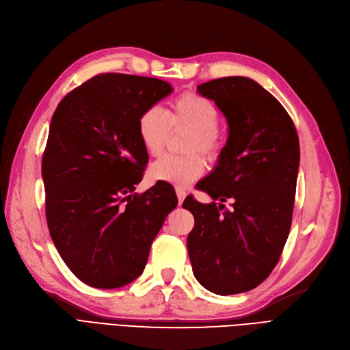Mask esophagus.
<instances>
[{
    "mask_svg": "<svg viewBox=\"0 0 350 350\" xmlns=\"http://www.w3.org/2000/svg\"><path fill=\"white\" fill-rule=\"evenodd\" d=\"M175 191H176V197H178V203H179V204H183L184 198L187 197L185 190H184V188H181V187H176V188H175Z\"/></svg>",
    "mask_w": 350,
    "mask_h": 350,
    "instance_id": "34e87169",
    "label": "esophagus"
}]
</instances>
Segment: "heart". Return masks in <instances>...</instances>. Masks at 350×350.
<instances>
[{
    "instance_id": "b5f03b06",
    "label": "heart",
    "mask_w": 350,
    "mask_h": 350,
    "mask_svg": "<svg viewBox=\"0 0 350 350\" xmlns=\"http://www.w3.org/2000/svg\"><path fill=\"white\" fill-rule=\"evenodd\" d=\"M171 113L159 106H152L141 113L137 122V132L150 156L163 152L171 128L184 126L193 131L188 139L187 152H200L207 159H215L219 153L218 131L219 113L209 100L197 94L185 92L174 100ZM204 172V160L197 153L187 156L165 154L150 167V174L157 181L176 185H190Z\"/></svg>"
}]
</instances>
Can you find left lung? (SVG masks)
<instances>
[{"instance_id":"obj_1","label":"left lung","mask_w":350,"mask_h":350,"mask_svg":"<svg viewBox=\"0 0 350 350\" xmlns=\"http://www.w3.org/2000/svg\"><path fill=\"white\" fill-rule=\"evenodd\" d=\"M228 122V139L212 174L197 184L213 202L187 197L194 216L187 249L196 280L215 295L249 291L268 278L287 241L297 171L299 137L281 103L244 77L200 83ZM230 198L231 210L221 203ZM215 200L221 203L216 205Z\"/></svg>"}]
</instances>
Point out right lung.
Here are the masks:
<instances>
[{"label":"right lung","mask_w":350,"mask_h":350,"mask_svg":"<svg viewBox=\"0 0 350 350\" xmlns=\"http://www.w3.org/2000/svg\"><path fill=\"white\" fill-rule=\"evenodd\" d=\"M172 90L162 79L101 73L54 111L42 156L46 224L66 265L91 287L138 278L178 204L159 187L134 193L148 162L138 118Z\"/></svg>","instance_id":"1"}]
</instances>
